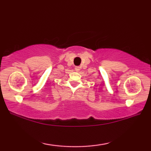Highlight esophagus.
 I'll use <instances>...</instances> for the list:
<instances>
[{"label": "esophagus", "instance_id": "esophagus-1", "mask_svg": "<svg viewBox=\"0 0 151 151\" xmlns=\"http://www.w3.org/2000/svg\"><path fill=\"white\" fill-rule=\"evenodd\" d=\"M80 67H79V66H78V67H76V68H75V71H80Z\"/></svg>", "mask_w": 151, "mask_h": 151}]
</instances>
